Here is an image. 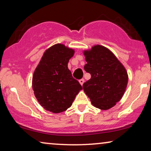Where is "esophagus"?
Wrapping results in <instances>:
<instances>
[{"mask_svg":"<svg viewBox=\"0 0 151 151\" xmlns=\"http://www.w3.org/2000/svg\"><path fill=\"white\" fill-rule=\"evenodd\" d=\"M79 82H80V84H81V85H82V84H83L84 82V79H80V80H79Z\"/></svg>","mask_w":151,"mask_h":151,"instance_id":"esophagus-1","label":"esophagus"}]
</instances>
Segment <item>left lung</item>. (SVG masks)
Instances as JSON below:
<instances>
[{"instance_id": "obj_1", "label": "left lung", "mask_w": 151, "mask_h": 151, "mask_svg": "<svg viewBox=\"0 0 151 151\" xmlns=\"http://www.w3.org/2000/svg\"><path fill=\"white\" fill-rule=\"evenodd\" d=\"M87 63L84 70L91 76L83 84V89L95 107L107 110L122 98L128 83L124 67L111 51L101 45H95L84 51Z\"/></svg>"}]
</instances>
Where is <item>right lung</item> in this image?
Segmentation results:
<instances>
[{"instance_id": "obj_1", "label": "right lung", "mask_w": 151, "mask_h": 151, "mask_svg": "<svg viewBox=\"0 0 151 151\" xmlns=\"http://www.w3.org/2000/svg\"><path fill=\"white\" fill-rule=\"evenodd\" d=\"M73 49L56 44L45 51L32 78V87L38 102L53 113L63 112L71 106L82 86L68 69Z\"/></svg>"}]
</instances>
